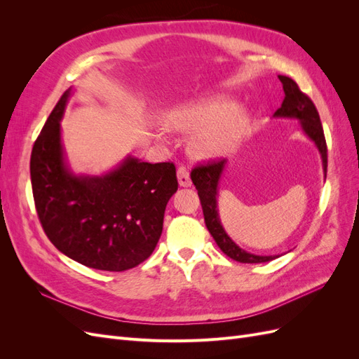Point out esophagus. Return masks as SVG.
<instances>
[{
    "instance_id": "34e87169",
    "label": "esophagus",
    "mask_w": 359,
    "mask_h": 359,
    "mask_svg": "<svg viewBox=\"0 0 359 359\" xmlns=\"http://www.w3.org/2000/svg\"><path fill=\"white\" fill-rule=\"evenodd\" d=\"M177 177H178V182L181 187H190L191 186V180H190V173L187 172V169L184 166L178 168L177 172Z\"/></svg>"
}]
</instances>
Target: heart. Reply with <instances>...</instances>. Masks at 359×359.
Here are the masks:
<instances>
[{
  "label": "heart",
  "mask_w": 359,
  "mask_h": 359,
  "mask_svg": "<svg viewBox=\"0 0 359 359\" xmlns=\"http://www.w3.org/2000/svg\"><path fill=\"white\" fill-rule=\"evenodd\" d=\"M166 121L182 132H194L190 140L194 154L215 158L231 154L240 145L247 112L244 107H231L226 102L184 103L170 107ZM157 136H163L161 130H157Z\"/></svg>",
  "instance_id": "heart-1"
}]
</instances>
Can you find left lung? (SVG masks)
I'll return each mask as SVG.
<instances>
[{
	"label": "left lung",
	"instance_id": "1",
	"mask_svg": "<svg viewBox=\"0 0 359 359\" xmlns=\"http://www.w3.org/2000/svg\"><path fill=\"white\" fill-rule=\"evenodd\" d=\"M280 82L283 83L285 90V100L274 114V118H290L298 119L302 133L306 135L311 142L316 145L320 158L323 173L327 177V166H328V154H327V142H325L323 128L320 124V118L318 114L316 106L309 97L304 94L295 81H292L287 76H278ZM227 165V160L223 158L220 161L208 163V165L196 166L191 170V181L196 186L201 205L203 210L205 224L208 227L210 233L215 240L217 245L220 247L222 252L229 256L231 259L241 264H262L269 262V260L277 259L278 256H260L255 253H248L244 248L238 245L232 238L227 235L222 224L219 215V184L223 175V170Z\"/></svg>",
	"mask_w": 359,
	"mask_h": 359
}]
</instances>
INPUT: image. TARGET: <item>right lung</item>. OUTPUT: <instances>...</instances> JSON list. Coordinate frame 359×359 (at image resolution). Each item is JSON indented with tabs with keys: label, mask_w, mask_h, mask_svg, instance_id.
I'll return each mask as SVG.
<instances>
[{
	"label": "right lung",
	"mask_w": 359,
	"mask_h": 359,
	"mask_svg": "<svg viewBox=\"0 0 359 359\" xmlns=\"http://www.w3.org/2000/svg\"><path fill=\"white\" fill-rule=\"evenodd\" d=\"M73 86L53 107L32 147L29 170L36 210L61 253L100 271H126L151 256L169 199L178 190L173 163L127 156L102 175L74 173L61 139Z\"/></svg>",
	"instance_id": "obj_1"
}]
</instances>
